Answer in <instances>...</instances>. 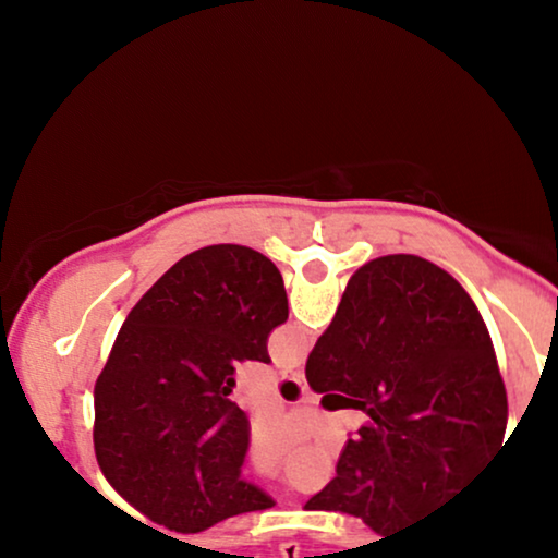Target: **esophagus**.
<instances>
[{
  "label": "esophagus",
  "instance_id": "1",
  "mask_svg": "<svg viewBox=\"0 0 558 558\" xmlns=\"http://www.w3.org/2000/svg\"><path fill=\"white\" fill-rule=\"evenodd\" d=\"M283 375L288 377V380L299 383V386H306V377H304V373H301V369H286Z\"/></svg>",
  "mask_w": 558,
  "mask_h": 558
}]
</instances>
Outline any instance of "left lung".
Instances as JSON below:
<instances>
[{"instance_id": "8db88e82", "label": "left lung", "mask_w": 558, "mask_h": 558, "mask_svg": "<svg viewBox=\"0 0 558 558\" xmlns=\"http://www.w3.org/2000/svg\"><path fill=\"white\" fill-rule=\"evenodd\" d=\"M288 319L278 267L254 248H198L157 280L120 328L94 386V451L128 504L202 533L275 501L241 477L248 420L230 401L235 362H270Z\"/></svg>"}]
</instances>
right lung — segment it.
Instances as JSON below:
<instances>
[{"label": "right lung", "mask_w": 558, "mask_h": 558, "mask_svg": "<svg viewBox=\"0 0 558 558\" xmlns=\"http://www.w3.org/2000/svg\"><path fill=\"white\" fill-rule=\"evenodd\" d=\"M312 390H343L369 422L345 440L310 511L380 535L446 509L509 446L506 388L475 301L414 254L367 262L306 360Z\"/></svg>", "instance_id": "add662e5"}]
</instances>
